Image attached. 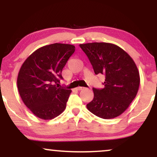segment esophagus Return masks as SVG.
Masks as SVG:
<instances>
[{
    "label": "esophagus",
    "instance_id": "obj_1",
    "mask_svg": "<svg viewBox=\"0 0 157 157\" xmlns=\"http://www.w3.org/2000/svg\"><path fill=\"white\" fill-rule=\"evenodd\" d=\"M84 89V87H81V86H78L76 88V90H78V91H81V90H83Z\"/></svg>",
    "mask_w": 157,
    "mask_h": 157
}]
</instances>
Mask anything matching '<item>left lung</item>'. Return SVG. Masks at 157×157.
<instances>
[{"label": "left lung", "mask_w": 157, "mask_h": 157, "mask_svg": "<svg viewBox=\"0 0 157 157\" xmlns=\"http://www.w3.org/2000/svg\"><path fill=\"white\" fill-rule=\"evenodd\" d=\"M96 75L103 74V89L93 88L94 99L86 105L94 115L104 119L119 117L138 92L140 77L134 61L126 51L109 43L80 44Z\"/></svg>", "instance_id": "obj_1"}]
</instances>
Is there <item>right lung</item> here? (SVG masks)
Here are the masks:
<instances>
[{"label":"right lung","mask_w":157,"mask_h":157,"mask_svg":"<svg viewBox=\"0 0 157 157\" xmlns=\"http://www.w3.org/2000/svg\"><path fill=\"white\" fill-rule=\"evenodd\" d=\"M75 51L71 44L47 45L27 58L19 71L17 86L25 106L40 119L49 120L65 110L71 90L58 88L61 71Z\"/></svg>","instance_id":"1"}]
</instances>
